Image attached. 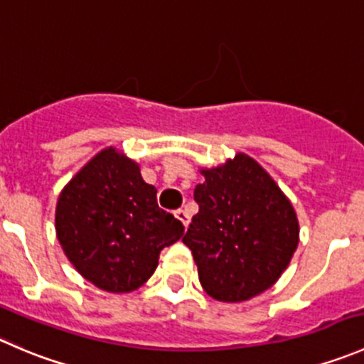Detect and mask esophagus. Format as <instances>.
<instances>
[{"mask_svg":"<svg viewBox=\"0 0 364 364\" xmlns=\"http://www.w3.org/2000/svg\"><path fill=\"white\" fill-rule=\"evenodd\" d=\"M175 218H177L178 221H181L182 225L187 228V225H189L191 218H189V214H187V212L183 210V208H178V210H175Z\"/></svg>","mask_w":364,"mask_h":364,"instance_id":"esophagus-1","label":"esophagus"}]
</instances>
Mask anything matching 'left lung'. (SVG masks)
<instances>
[{
    "label": "left lung",
    "mask_w": 364,
    "mask_h": 364,
    "mask_svg": "<svg viewBox=\"0 0 364 364\" xmlns=\"http://www.w3.org/2000/svg\"><path fill=\"white\" fill-rule=\"evenodd\" d=\"M194 189L198 210L182 242L193 251L205 292L242 303L271 289L299 244V221L289 198L255 159L235 154L203 168Z\"/></svg>",
    "instance_id": "1"
}]
</instances>
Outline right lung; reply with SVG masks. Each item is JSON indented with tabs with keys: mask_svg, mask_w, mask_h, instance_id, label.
I'll return each mask as SVG.
<instances>
[{
	"mask_svg": "<svg viewBox=\"0 0 364 364\" xmlns=\"http://www.w3.org/2000/svg\"><path fill=\"white\" fill-rule=\"evenodd\" d=\"M56 237L79 274L113 294L139 289L177 242L183 225L157 205V189L139 164L109 146L63 187L56 203Z\"/></svg>",
	"mask_w": 364,
	"mask_h": 364,
	"instance_id": "right-lung-1",
	"label": "right lung"
}]
</instances>
